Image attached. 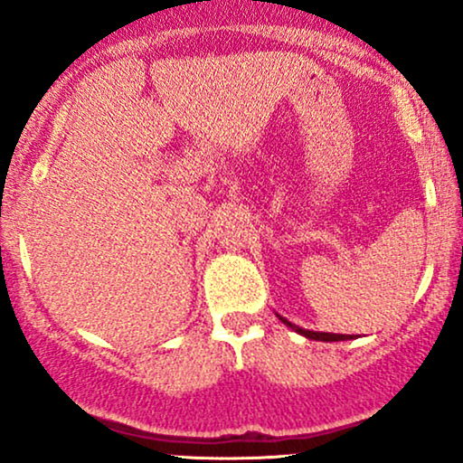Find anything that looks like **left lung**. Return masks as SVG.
<instances>
[{
	"label": "left lung",
	"mask_w": 463,
	"mask_h": 463,
	"mask_svg": "<svg viewBox=\"0 0 463 463\" xmlns=\"http://www.w3.org/2000/svg\"><path fill=\"white\" fill-rule=\"evenodd\" d=\"M279 316V320L287 324V326L291 328V331L300 333L302 337L307 339H316V342H344V339H353L350 335H339V333H324V331H309V328H302V326H296V324H291L287 317L280 316V313H276Z\"/></svg>",
	"instance_id": "obj_1"
}]
</instances>
